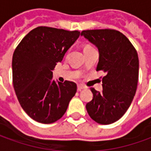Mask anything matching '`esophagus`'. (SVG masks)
Masks as SVG:
<instances>
[{
    "label": "esophagus",
    "mask_w": 151,
    "mask_h": 151,
    "mask_svg": "<svg viewBox=\"0 0 151 151\" xmlns=\"http://www.w3.org/2000/svg\"><path fill=\"white\" fill-rule=\"evenodd\" d=\"M86 89V87L83 86H77V90L78 91H81V90H82V89Z\"/></svg>",
    "instance_id": "1"
}]
</instances>
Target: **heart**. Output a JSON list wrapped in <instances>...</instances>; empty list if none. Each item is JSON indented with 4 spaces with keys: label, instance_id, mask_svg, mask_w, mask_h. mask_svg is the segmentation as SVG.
<instances>
[{
    "label": "heart",
    "instance_id": "obj_1",
    "mask_svg": "<svg viewBox=\"0 0 151 151\" xmlns=\"http://www.w3.org/2000/svg\"><path fill=\"white\" fill-rule=\"evenodd\" d=\"M89 47H89V46H88V47H86V48H89Z\"/></svg>",
    "mask_w": 151,
    "mask_h": 151
}]
</instances>
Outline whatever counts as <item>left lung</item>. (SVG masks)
<instances>
[{"label": "left lung", "mask_w": 151, "mask_h": 151, "mask_svg": "<svg viewBox=\"0 0 151 151\" xmlns=\"http://www.w3.org/2000/svg\"><path fill=\"white\" fill-rule=\"evenodd\" d=\"M81 35L99 50L96 70L107 73L102 80V92L91 88L93 99L86 104V109L93 121L109 125L125 114L135 96L138 55L129 39L117 30H84Z\"/></svg>", "instance_id": "1"}]
</instances>
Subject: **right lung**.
<instances>
[{
	"label": "right lung",
	"mask_w": 151,
	"mask_h": 151,
	"mask_svg": "<svg viewBox=\"0 0 151 151\" xmlns=\"http://www.w3.org/2000/svg\"><path fill=\"white\" fill-rule=\"evenodd\" d=\"M79 31L38 27L14 50L13 86L22 109L34 121L50 124L64 115L77 86L72 81L56 82L52 70L77 40Z\"/></svg>",
	"instance_id": "obj_1"
}]
</instances>
